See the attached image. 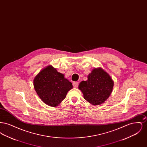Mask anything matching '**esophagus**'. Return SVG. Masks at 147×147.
I'll use <instances>...</instances> for the list:
<instances>
[{
	"label": "esophagus",
	"mask_w": 147,
	"mask_h": 147,
	"mask_svg": "<svg viewBox=\"0 0 147 147\" xmlns=\"http://www.w3.org/2000/svg\"><path fill=\"white\" fill-rule=\"evenodd\" d=\"M78 85H79V83H78V82H75L73 83V85L74 88H78Z\"/></svg>",
	"instance_id": "34e87169"
}]
</instances>
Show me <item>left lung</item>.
<instances>
[{
  "label": "left lung",
  "mask_w": 147,
  "mask_h": 147,
  "mask_svg": "<svg viewBox=\"0 0 147 147\" xmlns=\"http://www.w3.org/2000/svg\"><path fill=\"white\" fill-rule=\"evenodd\" d=\"M114 82L110 76L102 68H95L88 76L86 81L78 86L84 98L92 105L102 104L112 93Z\"/></svg>",
  "instance_id": "obj_1"
}]
</instances>
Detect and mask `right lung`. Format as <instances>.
<instances>
[{
  "label": "right lung",
  "instance_id": "obj_1",
  "mask_svg": "<svg viewBox=\"0 0 147 147\" xmlns=\"http://www.w3.org/2000/svg\"><path fill=\"white\" fill-rule=\"evenodd\" d=\"M35 91L46 104L56 107L66 97L73 85L64 75L49 65L43 68L34 78Z\"/></svg>",
  "mask_w": 147,
  "mask_h": 147
}]
</instances>
